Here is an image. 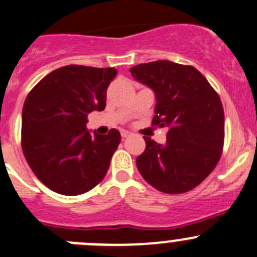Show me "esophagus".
Masks as SVG:
<instances>
[{"instance_id": "obj_1", "label": "esophagus", "mask_w": 257, "mask_h": 257, "mask_svg": "<svg viewBox=\"0 0 257 257\" xmlns=\"http://www.w3.org/2000/svg\"><path fill=\"white\" fill-rule=\"evenodd\" d=\"M129 136H131V133H129V132H126V131H123V132H121V138H123V139L128 138Z\"/></svg>"}]
</instances>
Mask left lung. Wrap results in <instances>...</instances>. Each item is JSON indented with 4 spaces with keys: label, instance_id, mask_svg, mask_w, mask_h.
I'll list each match as a JSON object with an SVG mask.
<instances>
[{
    "label": "left lung",
    "instance_id": "left-lung-1",
    "mask_svg": "<svg viewBox=\"0 0 257 257\" xmlns=\"http://www.w3.org/2000/svg\"><path fill=\"white\" fill-rule=\"evenodd\" d=\"M129 71L156 94L152 124L168 128L164 146L143 137L147 147L137 157L139 173L164 193L191 191L215 169L222 154L225 115L220 96L193 66L158 60Z\"/></svg>",
    "mask_w": 257,
    "mask_h": 257
}]
</instances>
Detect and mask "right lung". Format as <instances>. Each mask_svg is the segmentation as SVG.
Instances as JSON below:
<instances>
[{
    "label": "right lung",
    "instance_id": "right-lung-1",
    "mask_svg": "<svg viewBox=\"0 0 257 257\" xmlns=\"http://www.w3.org/2000/svg\"><path fill=\"white\" fill-rule=\"evenodd\" d=\"M116 69L68 65L47 74L27 95L22 109L21 146L35 176L60 195L90 191L105 177L120 143L86 129L88 115L106 105V89Z\"/></svg>",
    "mask_w": 257,
    "mask_h": 257
}]
</instances>
